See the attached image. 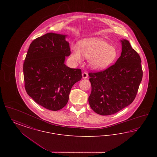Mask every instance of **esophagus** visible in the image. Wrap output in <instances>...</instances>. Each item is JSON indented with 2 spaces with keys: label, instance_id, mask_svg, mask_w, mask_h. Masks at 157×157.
Returning <instances> with one entry per match:
<instances>
[{
  "label": "esophagus",
  "instance_id": "obj_1",
  "mask_svg": "<svg viewBox=\"0 0 157 157\" xmlns=\"http://www.w3.org/2000/svg\"><path fill=\"white\" fill-rule=\"evenodd\" d=\"M82 78H83V79H86L88 77V74L87 73V72H83V73H82Z\"/></svg>",
  "mask_w": 157,
  "mask_h": 157
}]
</instances>
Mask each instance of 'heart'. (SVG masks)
<instances>
[{
    "label": "heart",
    "mask_w": 157,
    "mask_h": 157,
    "mask_svg": "<svg viewBox=\"0 0 157 157\" xmlns=\"http://www.w3.org/2000/svg\"><path fill=\"white\" fill-rule=\"evenodd\" d=\"M90 59V66L95 69H104L113 63L118 57V51L104 39L99 37L86 39L81 41L79 47H72V57L81 62L83 56Z\"/></svg>",
    "instance_id": "1"
}]
</instances>
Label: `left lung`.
<instances>
[{
    "label": "left lung",
    "instance_id": "1",
    "mask_svg": "<svg viewBox=\"0 0 157 157\" xmlns=\"http://www.w3.org/2000/svg\"><path fill=\"white\" fill-rule=\"evenodd\" d=\"M120 41L122 52L115 63L104 71L89 74L92 86L89 104L101 115L115 113L131 104L142 81L140 55L128 40Z\"/></svg>",
    "mask_w": 157,
    "mask_h": 157
}]
</instances>
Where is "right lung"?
I'll list each match as a JSON object with an SVG mask.
<instances>
[{"instance_id": "right-lung-1", "label": "right lung", "mask_w": 157, "mask_h": 157, "mask_svg": "<svg viewBox=\"0 0 157 157\" xmlns=\"http://www.w3.org/2000/svg\"><path fill=\"white\" fill-rule=\"evenodd\" d=\"M67 35L48 33L29 46L23 63L25 90L37 104L58 111L67 103L71 90L82 78L80 69L65 64L71 54Z\"/></svg>"}]
</instances>
